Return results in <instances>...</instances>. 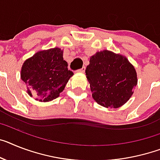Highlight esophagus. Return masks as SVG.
<instances>
[{
    "label": "esophagus",
    "mask_w": 160,
    "mask_h": 160,
    "mask_svg": "<svg viewBox=\"0 0 160 160\" xmlns=\"http://www.w3.org/2000/svg\"><path fill=\"white\" fill-rule=\"evenodd\" d=\"M78 72H85V68H84V67H83L82 68H80V69L78 70Z\"/></svg>",
    "instance_id": "34e87169"
}]
</instances>
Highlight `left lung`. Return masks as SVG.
<instances>
[{
	"label": "left lung",
	"mask_w": 160,
	"mask_h": 160,
	"mask_svg": "<svg viewBox=\"0 0 160 160\" xmlns=\"http://www.w3.org/2000/svg\"><path fill=\"white\" fill-rule=\"evenodd\" d=\"M85 73L92 98L105 107L117 108L123 105L138 83L136 71L128 59L108 50L92 56Z\"/></svg>",
	"instance_id": "1"
}]
</instances>
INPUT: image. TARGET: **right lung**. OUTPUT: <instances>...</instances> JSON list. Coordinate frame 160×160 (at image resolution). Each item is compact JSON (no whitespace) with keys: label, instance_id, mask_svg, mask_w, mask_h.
<instances>
[{"label":"right lung","instance_id":"right-lung-1","mask_svg":"<svg viewBox=\"0 0 160 160\" xmlns=\"http://www.w3.org/2000/svg\"><path fill=\"white\" fill-rule=\"evenodd\" d=\"M58 48L40 51L24 62L21 79L27 84L28 94L41 102L57 98L62 92L73 72Z\"/></svg>","mask_w":160,"mask_h":160}]
</instances>
